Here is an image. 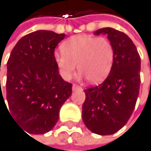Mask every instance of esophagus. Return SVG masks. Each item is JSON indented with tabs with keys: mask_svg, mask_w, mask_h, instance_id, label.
<instances>
[{
	"mask_svg": "<svg viewBox=\"0 0 151 151\" xmlns=\"http://www.w3.org/2000/svg\"><path fill=\"white\" fill-rule=\"evenodd\" d=\"M80 89H81V87L79 86V85H77V84H73V85H72V90H73V91L80 90Z\"/></svg>",
	"mask_w": 151,
	"mask_h": 151,
	"instance_id": "obj_1",
	"label": "esophagus"
}]
</instances>
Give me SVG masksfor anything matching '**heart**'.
Returning <instances> with one entry per match:
<instances>
[{"mask_svg":"<svg viewBox=\"0 0 151 151\" xmlns=\"http://www.w3.org/2000/svg\"><path fill=\"white\" fill-rule=\"evenodd\" d=\"M62 52L55 54V61L63 78L69 80L78 70L88 81H103L112 69L114 49L104 37L79 35L66 40L60 47Z\"/></svg>","mask_w":151,"mask_h":151,"instance_id":"b5f03b06","label":"heart"}]
</instances>
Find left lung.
I'll return each mask as SVG.
<instances>
[{
	"label": "left lung",
	"mask_w": 151,
	"mask_h": 151,
	"mask_svg": "<svg viewBox=\"0 0 151 151\" xmlns=\"http://www.w3.org/2000/svg\"><path fill=\"white\" fill-rule=\"evenodd\" d=\"M95 35H106L114 57L112 69L101 84L84 90L82 120L91 131L112 135L124 127L135 109L140 86V57L127 35L111 27Z\"/></svg>",
	"instance_id": "1"
}]
</instances>
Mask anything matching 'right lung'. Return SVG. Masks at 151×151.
<instances>
[{
    "label": "right lung",
    "instance_id": "right-lung-1",
    "mask_svg": "<svg viewBox=\"0 0 151 151\" xmlns=\"http://www.w3.org/2000/svg\"><path fill=\"white\" fill-rule=\"evenodd\" d=\"M65 34L38 30L24 35L14 46L7 62L6 99L1 102L23 131L45 134L58 120L60 107L72 93V84L58 74L56 47ZM1 87V81H0Z\"/></svg>",
    "mask_w": 151,
    "mask_h": 151
}]
</instances>
